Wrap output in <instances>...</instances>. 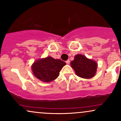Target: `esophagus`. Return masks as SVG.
<instances>
[{"mask_svg": "<svg viewBox=\"0 0 121 121\" xmlns=\"http://www.w3.org/2000/svg\"><path fill=\"white\" fill-rule=\"evenodd\" d=\"M66 63L67 64H70V60H68L66 61Z\"/></svg>", "mask_w": 121, "mask_h": 121, "instance_id": "obj_1", "label": "esophagus"}]
</instances>
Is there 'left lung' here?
<instances>
[{
  "instance_id": "left-lung-1",
  "label": "left lung",
  "mask_w": 121,
  "mask_h": 121,
  "mask_svg": "<svg viewBox=\"0 0 121 121\" xmlns=\"http://www.w3.org/2000/svg\"><path fill=\"white\" fill-rule=\"evenodd\" d=\"M70 64L76 74L85 79L92 78L95 75L97 68V64L94 60L80 54L75 55Z\"/></svg>"
}]
</instances>
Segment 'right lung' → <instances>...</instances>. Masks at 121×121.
<instances>
[{
	"mask_svg": "<svg viewBox=\"0 0 121 121\" xmlns=\"http://www.w3.org/2000/svg\"><path fill=\"white\" fill-rule=\"evenodd\" d=\"M66 63L52 57L36 60L31 66L33 73L38 79L43 82H50L56 79Z\"/></svg>",
	"mask_w": 121,
	"mask_h": 121,
	"instance_id": "1",
	"label": "right lung"
}]
</instances>
